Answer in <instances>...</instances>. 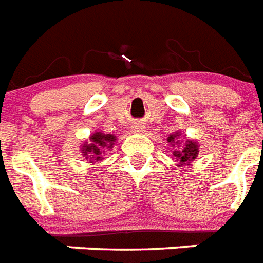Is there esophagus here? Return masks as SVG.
Returning a JSON list of instances; mask_svg holds the SVG:
<instances>
[{
  "label": "esophagus",
  "instance_id": "1",
  "mask_svg": "<svg viewBox=\"0 0 263 263\" xmlns=\"http://www.w3.org/2000/svg\"><path fill=\"white\" fill-rule=\"evenodd\" d=\"M145 129V126L142 125V123H137V125L133 126V130L136 132V133H142Z\"/></svg>",
  "mask_w": 263,
  "mask_h": 263
}]
</instances>
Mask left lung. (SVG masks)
<instances>
[{"instance_id": "obj_1", "label": "left lung", "mask_w": 263, "mask_h": 263, "mask_svg": "<svg viewBox=\"0 0 263 263\" xmlns=\"http://www.w3.org/2000/svg\"><path fill=\"white\" fill-rule=\"evenodd\" d=\"M179 133H172L170 137L167 138V141L172 145V146H175L178 145L179 146ZM198 144L194 141H191V140H187V141L184 142L183 146H180V149H175L172 155L176 159V161H179L180 165H190V163L194 160L195 157L198 156Z\"/></svg>"}]
</instances>
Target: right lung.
I'll return each mask as SVG.
<instances>
[{
	"label": "right lung",
	"mask_w": 263,
	"mask_h": 263,
	"mask_svg": "<svg viewBox=\"0 0 263 263\" xmlns=\"http://www.w3.org/2000/svg\"><path fill=\"white\" fill-rule=\"evenodd\" d=\"M115 136L112 134H104L102 132H96L89 137V142L81 145V152L85 159L89 161H102V155L106 152V149H111L115 142Z\"/></svg>",
	"instance_id": "1"
}]
</instances>
